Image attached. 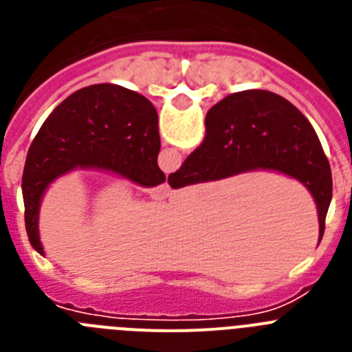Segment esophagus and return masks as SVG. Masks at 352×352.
<instances>
[{"label":"esophagus","instance_id":"34e87169","mask_svg":"<svg viewBox=\"0 0 352 352\" xmlns=\"http://www.w3.org/2000/svg\"><path fill=\"white\" fill-rule=\"evenodd\" d=\"M170 195V188L167 183H162V185H158L157 188H153V192H151V197L153 199H166Z\"/></svg>","mask_w":352,"mask_h":352}]
</instances>
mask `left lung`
I'll return each mask as SVG.
<instances>
[{
	"mask_svg": "<svg viewBox=\"0 0 352 352\" xmlns=\"http://www.w3.org/2000/svg\"><path fill=\"white\" fill-rule=\"evenodd\" d=\"M160 135L153 104L116 84H93L72 93L40 126L23 173L26 232L43 254L38 213L43 192L74 169H102L142 186L166 182L158 167Z\"/></svg>",
	"mask_w": 352,
	"mask_h": 352,
	"instance_id": "1",
	"label": "left lung"
}]
</instances>
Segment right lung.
I'll return each instance as SVG.
<instances>
[{
	"label": "right lung",
	"mask_w": 352,
	"mask_h": 352,
	"mask_svg": "<svg viewBox=\"0 0 352 352\" xmlns=\"http://www.w3.org/2000/svg\"><path fill=\"white\" fill-rule=\"evenodd\" d=\"M206 138L169 176L173 188L270 169L303 183L319 213V241L331 203V169L316 130L291 102L266 89L232 93L208 111Z\"/></svg>",
	"instance_id": "1"
}]
</instances>
